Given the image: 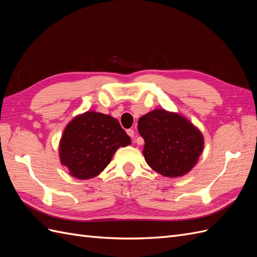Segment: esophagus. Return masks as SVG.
Returning a JSON list of instances; mask_svg holds the SVG:
<instances>
[{
    "mask_svg": "<svg viewBox=\"0 0 257 257\" xmlns=\"http://www.w3.org/2000/svg\"><path fill=\"white\" fill-rule=\"evenodd\" d=\"M127 134H128V136L130 138H133V139H134V138H135V130L134 129H128L127 130Z\"/></svg>",
    "mask_w": 257,
    "mask_h": 257,
    "instance_id": "esophagus-1",
    "label": "esophagus"
}]
</instances>
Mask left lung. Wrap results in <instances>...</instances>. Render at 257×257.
I'll list each match as a JSON object with an SVG mask.
<instances>
[{
  "label": "left lung",
  "mask_w": 257,
  "mask_h": 257,
  "mask_svg": "<svg viewBox=\"0 0 257 257\" xmlns=\"http://www.w3.org/2000/svg\"><path fill=\"white\" fill-rule=\"evenodd\" d=\"M138 130L144 139L142 153L148 165L168 178L187 175L204 148L199 128L185 116L156 108L140 117Z\"/></svg>",
  "instance_id": "8db88e82"
}]
</instances>
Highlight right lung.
<instances>
[{
    "label": "right lung",
    "instance_id": "add662e5",
    "mask_svg": "<svg viewBox=\"0 0 257 257\" xmlns=\"http://www.w3.org/2000/svg\"><path fill=\"white\" fill-rule=\"evenodd\" d=\"M129 144L130 137L116 118L88 110L72 118L65 127L58 154L70 176L85 180L100 175L116 151Z\"/></svg>",
    "mask_w": 257,
    "mask_h": 257
}]
</instances>
